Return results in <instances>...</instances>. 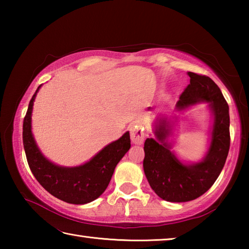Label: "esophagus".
Listing matches in <instances>:
<instances>
[{
    "mask_svg": "<svg viewBox=\"0 0 249 249\" xmlns=\"http://www.w3.org/2000/svg\"><path fill=\"white\" fill-rule=\"evenodd\" d=\"M130 140L136 145H142L144 142V138H145V133H144V128L140 125L136 126H132L130 127Z\"/></svg>",
    "mask_w": 249,
    "mask_h": 249,
    "instance_id": "obj_1",
    "label": "esophagus"
}]
</instances>
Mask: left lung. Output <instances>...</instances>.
Here are the masks:
<instances>
[{
  "label": "left lung",
  "instance_id": "1",
  "mask_svg": "<svg viewBox=\"0 0 249 249\" xmlns=\"http://www.w3.org/2000/svg\"><path fill=\"white\" fill-rule=\"evenodd\" d=\"M188 75L190 84L181 93L177 107L182 109L202 101L209 102L214 115L212 141L208 155L201 162L182 165L171 154L166 142L169 135L166 120H159L155 129L157 140L145 141L142 166L151 189L169 202H188L204 195L220 176L231 144L229 104L220 88L206 75L195 72H188Z\"/></svg>",
  "mask_w": 249,
  "mask_h": 249
}]
</instances>
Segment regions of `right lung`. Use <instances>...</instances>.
I'll return each mask as SVG.
<instances>
[{
	"mask_svg": "<svg viewBox=\"0 0 249 249\" xmlns=\"http://www.w3.org/2000/svg\"><path fill=\"white\" fill-rule=\"evenodd\" d=\"M39 88L29 101L23 122V144L28 166L41 187L57 199L72 204L89 203L105 191L116 165L130 148L129 133L104 147L82 166L64 168L53 165L40 154L32 135L33 103Z\"/></svg>",
	"mask_w": 249,
	"mask_h": 249,
	"instance_id": "right-lung-1",
	"label": "right lung"
}]
</instances>
